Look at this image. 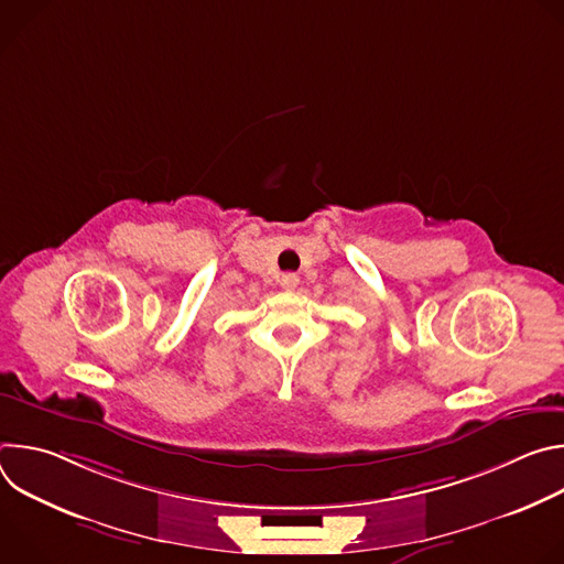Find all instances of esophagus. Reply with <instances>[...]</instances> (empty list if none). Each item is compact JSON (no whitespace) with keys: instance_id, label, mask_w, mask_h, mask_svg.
Wrapping results in <instances>:
<instances>
[{"instance_id":"obj_1","label":"esophagus","mask_w":564,"mask_h":564,"mask_svg":"<svg viewBox=\"0 0 564 564\" xmlns=\"http://www.w3.org/2000/svg\"><path fill=\"white\" fill-rule=\"evenodd\" d=\"M281 285H283L285 290H296V285H299V276H296L294 272H288V274H283V276H281Z\"/></svg>"}]
</instances>
